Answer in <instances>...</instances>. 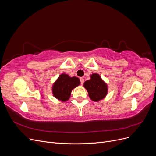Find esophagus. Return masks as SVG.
Wrapping results in <instances>:
<instances>
[{
	"instance_id": "34e87169",
	"label": "esophagus",
	"mask_w": 156,
	"mask_h": 156,
	"mask_svg": "<svg viewBox=\"0 0 156 156\" xmlns=\"http://www.w3.org/2000/svg\"><path fill=\"white\" fill-rule=\"evenodd\" d=\"M80 81H81V84H83V83H84V79L83 78V77H81L80 78Z\"/></svg>"
}]
</instances>
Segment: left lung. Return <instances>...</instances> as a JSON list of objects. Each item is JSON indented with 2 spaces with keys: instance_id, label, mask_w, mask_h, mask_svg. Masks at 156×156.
I'll return each instance as SVG.
<instances>
[{
  "instance_id": "left-lung-1",
  "label": "left lung",
  "mask_w": 156,
  "mask_h": 156,
  "mask_svg": "<svg viewBox=\"0 0 156 156\" xmlns=\"http://www.w3.org/2000/svg\"><path fill=\"white\" fill-rule=\"evenodd\" d=\"M90 77V80L84 82V87L87 90L91 100L98 101L107 95V86L98 74L94 73Z\"/></svg>"
}]
</instances>
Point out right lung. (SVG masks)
Returning <instances> with one entry per match:
<instances>
[{"instance_id":"1","label":"right lung","mask_w":156,"mask_h":156,"mask_svg":"<svg viewBox=\"0 0 156 156\" xmlns=\"http://www.w3.org/2000/svg\"><path fill=\"white\" fill-rule=\"evenodd\" d=\"M80 84V80L76 77H69L66 74H61L54 83L53 94L54 96L62 101H67L72 90Z\"/></svg>"}]
</instances>
